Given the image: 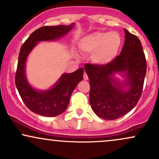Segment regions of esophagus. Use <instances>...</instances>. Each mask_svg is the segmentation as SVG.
<instances>
[{
    "mask_svg": "<svg viewBox=\"0 0 159 159\" xmlns=\"http://www.w3.org/2000/svg\"><path fill=\"white\" fill-rule=\"evenodd\" d=\"M84 79L85 81L88 80V75H87L86 72H84Z\"/></svg>",
    "mask_w": 159,
    "mask_h": 159,
    "instance_id": "obj_1",
    "label": "esophagus"
}]
</instances>
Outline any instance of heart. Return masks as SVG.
Returning a JSON list of instances; mask_svg holds the SVG:
<instances>
[{"instance_id":"heart-1","label":"heart","mask_w":159,"mask_h":159,"mask_svg":"<svg viewBox=\"0 0 159 159\" xmlns=\"http://www.w3.org/2000/svg\"><path fill=\"white\" fill-rule=\"evenodd\" d=\"M82 52L91 54L95 64L107 66L115 61L122 46V39L116 32L96 31L87 34L78 41Z\"/></svg>"}]
</instances>
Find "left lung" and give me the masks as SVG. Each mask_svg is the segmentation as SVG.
Segmentation results:
<instances>
[{
    "instance_id": "8db88e82",
    "label": "left lung",
    "mask_w": 159,
    "mask_h": 159,
    "mask_svg": "<svg viewBox=\"0 0 159 159\" xmlns=\"http://www.w3.org/2000/svg\"><path fill=\"white\" fill-rule=\"evenodd\" d=\"M121 53L107 66L87 63L90 79V103L94 113L106 120H116L130 112L139 101L147 72V61L138 36L126 29ZM124 77L120 82L115 77Z\"/></svg>"
}]
</instances>
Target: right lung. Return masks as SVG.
<instances>
[{"label":"right lung","mask_w":159,"mask_h":159,"mask_svg":"<svg viewBox=\"0 0 159 159\" xmlns=\"http://www.w3.org/2000/svg\"><path fill=\"white\" fill-rule=\"evenodd\" d=\"M74 25L72 23L69 25L40 27L30 34L21 46L15 77L16 86L24 103L35 114L44 116H56L64 112L72 92L83 80L84 68H80L72 73L62 75L50 89L39 90L29 84L25 75L27 58L36 45L39 42L59 39L72 30Z\"/></svg>","instance_id":"1"}]
</instances>
